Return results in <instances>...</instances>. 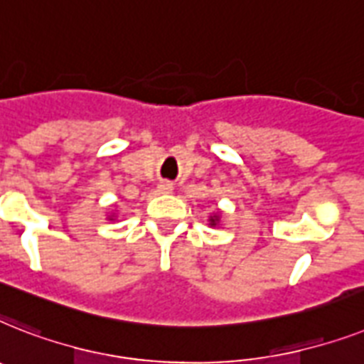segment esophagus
<instances>
[{"mask_svg": "<svg viewBox=\"0 0 364 364\" xmlns=\"http://www.w3.org/2000/svg\"><path fill=\"white\" fill-rule=\"evenodd\" d=\"M158 191L159 193H171V191H173V184L167 182V180H164V182H159L158 184Z\"/></svg>", "mask_w": 364, "mask_h": 364, "instance_id": "34e87169", "label": "esophagus"}]
</instances>
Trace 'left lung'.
I'll return each mask as SVG.
<instances>
[{
  "instance_id": "8db88e82",
  "label": "left lung",
  "mask_w": 364,
  "mask_h": 364,
  "mask_svg": "<svg viewBox=\"0 0 364 364\" xmlns=\"http://www.w3.org/2000/svg\"><path fill=\"white\" fill-rule=\"evenodd\" d=\"M220 222H222L220 210H216L214 214H210V216H208V225H210V228H218V225H220Z\"/></svg>"
}]
</instances>
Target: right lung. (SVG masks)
I'll list each match as a JSON object with an SVG mask.
<instances>
[{
    "instance_id": "right-lung-1",
    "label": "right lung",
    "mask_w": 364,
    "mask_h": 364,
    "mask_svg": "<svg viewBox=\"0 0 364 364\" xmlns=\"http://www.w3.org/2000/svg\"><path fill=\"white\" fill-rule=\"evenodd\" d=\"M114 214H110V216H107V220H110V222H114Z\"/></svg>"
}]
</instances>
